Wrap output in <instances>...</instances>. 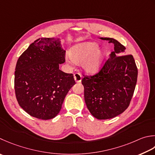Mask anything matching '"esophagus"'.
<instances>
[{"instance_id":"1","label":"esophagus","mask_w":155,"mask_h":155,"mask_svg":"<svg viewBox=\"0 0 155 155\" xmlns=\"http://www.w3.org/2000/svg\"><path fill=\"white\" fill-rule=\"evenodd\" d=\"M74 78L77 83H81L82 80L81 74L80 73H78V72H76L74 74Z\"/></svg>"}]
</instances>
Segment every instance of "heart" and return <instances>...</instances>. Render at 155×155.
Returning a JSON list of instances; mask_svg holds the SVG:
<instances>
[{"label": "heart", "mask_w": 155, "mask_h": 155, "mask_svg": "<svg viewBox=\"0 0 155 155\" xmlns=\"http://www.w3.org/2000/svg\"><path fill=\"white\" fill-rule=\"evenodd\" d=\"M95 42H83L74 45L69 51L71 60L76 64L83 63V68L89 74L98 72L104 56V51L98 49Z\"/></svg>", "instance_id": "obj_1"}]
</instances>
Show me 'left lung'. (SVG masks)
<instances>
[{
	"label": "left lung",
	"instance_id": "obj_1",
	"mask_svg": "<svg viewBox=\"0 0 155 155\" xmlns=\"http://www.w3.org/2000/svg\"><path fill=\"white\" fill-rule=\"evenodd\" d=\"M114 44V51L97 74L82 79L90 113L98 120L121 114L128 107L137 82L138 69L132 55L116 39L100 38Z\"/></svg>",
	"mask_w": 155,
	"mask_h": 155
}]
</instances>
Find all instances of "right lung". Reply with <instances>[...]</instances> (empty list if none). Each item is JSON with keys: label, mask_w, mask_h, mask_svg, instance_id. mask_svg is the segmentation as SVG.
Here are the masks:
<instances>
[{"label": "right lung", "mask_w": 155, "mask_h": 155, "mask_svg": "<svg viewBox=\"0 0 155 155\" xmlns=\"http://www.w3.org/2000/svg\"><path fill=\"white\" fill-rule=\"evenodd\" d=\"M65 62L60 39L39 38L17 60L15 91L21 107L41 120L55 117L66 95L75 84L72 74L59 69Z\"/></svg>", "instance_id": "add662e5"}]
</instances>
